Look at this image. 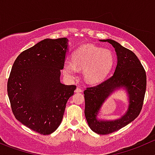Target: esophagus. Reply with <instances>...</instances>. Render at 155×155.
I'll return each instance as SVG.
<instances>
[{"label": "esophagus", "mask_w": 155, "mask_h": 155, "mask_svg": "<svg viewBox=\"0 0 155 155\" xmlns=\"http://www.w3.org/2000/svg\"><path fill=\"white\" fill-rule=\"evenodd\" d=\"M74 92L75 93H81V92H82V90L81 89L80 87H77L76 89H75Z\"/></svg>", "instance_id": "1"}]
</instances>
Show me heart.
Masks as SVG:
<instances>
[{
  "mask_svg": "<svg viewBox=\"0 0 155 155\" xmlns=\"http://www.w3.org/2000/svg\"><path fill=\"white\" fill-rule=\"evenodd\" d=\"M114 63L112 51L91 44L84 45L72 55V61L66 60L63 64V73L69 79L76 77L78 68L83 69L85 80L96 84L105 78Z\"/></svg>",
  "mask_w": 155,
  "mask_h": 155,
  "instance_id": "1",
  "label": "heart"
}]
</instances>
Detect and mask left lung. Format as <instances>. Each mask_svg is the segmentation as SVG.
Masks as SVG:
<instances>
[{"mask_svg": "<svg viewBox=\"0 0 155 155\" xmlns=\"http://www.w3.org/2000/svg\"><path fill=\"white\" fill-rule=\"evenodd\" d=\"M101 41L108 42L113 45L117 56V64L110 78L84 91V114L88 126L93 132L107 135L127 126L138 117L142 108L146 91V73L133 51L113 39ZM121 88L128 94L129 106L126 113L114 120H99L97 116L102 104L113 92Z\"/></svg>", "mask_w": 155, "mask_h": 155, "instance_id": "left-lung-1", "label": "left lung"}]
</instances>
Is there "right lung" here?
<instances>
[{"label":"right lung","mask_w":155,"mask_h":155,"mask_svg":"<svg viewBox=\"0 0 155 155\" xmlns=\"http://www.w3.org/2000/svg\"><path fill=\"white\" fill-rule=\"evenodd\" d=\"M68 50L67 38L45 39L20 53L10 71L7 94L13 113L41 135L58 129L76 89L60 81Z\"/></svg>","instance_id":"obj_1"}]
</instances>
